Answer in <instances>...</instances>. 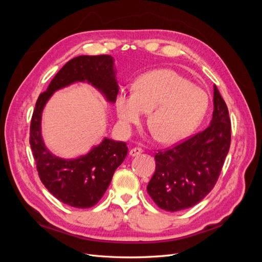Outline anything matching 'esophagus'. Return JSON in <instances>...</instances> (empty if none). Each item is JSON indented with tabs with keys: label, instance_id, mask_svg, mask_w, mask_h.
Here are the masks:
<instances>
[{
	"label": "esophagus",
	"instance_id": "34e87169",
	"mask_svg": "<svg viewBox=\"0 0 262 262\" xmlns=\"http://www.w3.org/2000/svg\"><path fill=\"white\" fill-rule=\"evenodd\" d=\"M142 152H143V149H142V148H140V147H133V148L130 149L129 154H130V156L134 157V156H138V155L142 154Z\"/></svg>",
	"mask_w": 262,
	"mask_h": 262
}]
</instances>
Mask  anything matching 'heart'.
Listing matches in <instances>:
<instances>
[{"label": "heart", "mask_w": 262, "mask_h": 262, "mask_svg": "<svg viewBox=\"0 0 262 262\" xmlns=\"http://www.w3.org/2000/svg\"><path fill=\"white\" fill-rule=\"evenodd\" d=\"M120 125L131 131L146 113L155 138L175 143L189 136L208 113L209 95L169 69L150 71L134 83V92L120 91L116 101Z\"/></svg>", "instance_id": "obj_1"}]
</instances>
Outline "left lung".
<instances>
[{
  "mask_svg": "<svg viewBox=\"0 0 262 262\" xmlns=\"http://www.w3.org/2000/svg\"><path fill=\"white\" fill-rule=\"evenodd\" d=\"M212 120L207 129L155 154L156 169L147 192L168 212L191 208L215 186L231 145V119L214 85Z\"/></svg>",
  "mask_w": 262,
  "mask_h": 262,
  "instance_id": "left-lung-1",
  "label": "left lung"
}]
</instances>
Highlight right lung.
<instances>
[{
  "label": "right lung",
  "mask_w": 262,
  "mask_h": 262,
  "mask_svg": "<svg viewBox=\"0 0 262 262\" xmlns=\"http://www.w3.org/2000/svg\"><path fill=\"white\" fill-rule=\"evenodd\" d=\"M115 59L112 55H80L66 63L46 92L39 95L30 122L29 143L38 175L58 200L78 209L92 208L104 195L115 170L128 154L124 142L105 138L86 155L61 158L46 147L41 136V117L52 94L76 82H86L115 104L119 92Z\"/></svg>",
  "instance_id": "right-lung-1"
}]
</instances>
